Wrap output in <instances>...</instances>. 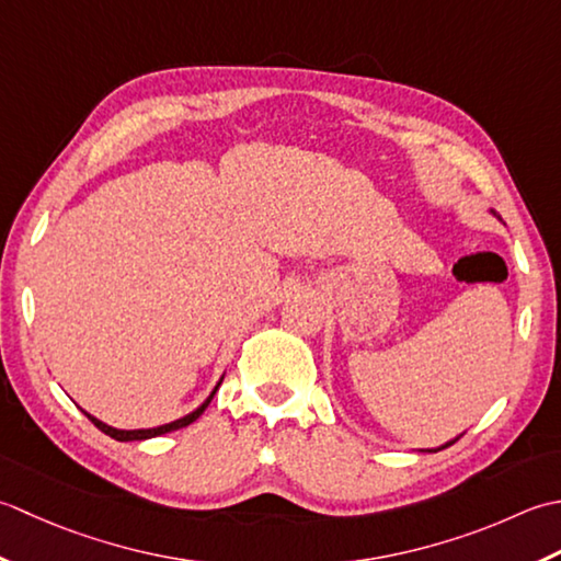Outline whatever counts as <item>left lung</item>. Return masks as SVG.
Returning a JSON list of instances; mask_svg holds the SVG:
<instances>
[{
    "instance_id": "8db88e82",
    "label": "left lung",
    "mask_w": 561,
    "mask_h": 561,
    "mask_svg": "<svg viewBox=\"0 0 561 561\" xmlns=\"http://www.w3.org/2000/svg\"><path fill=\"white\" fill-rule=\"evenodd\" d=\"M448 445H450V443H448Z\"/></svg>"
}]
</instances>
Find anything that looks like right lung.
Returning <instances> with one entry per match:
<instances>
[{"instance_id":"right-lung-1","label":"right lung","mask_w":561,"mask_h":561,"mask_svg":"<svg viewBox=\"0 0 561 561\" xmlns=\"http://www.w3.org/2000/svg\"><path fill=\"white\" fill-rule=\"evenodd\" d=\"M217 387H220V382H217ZM217 387L213 390V394L205 399V402L196 409V411H191L188 416H184V419H179V421H171V424H164V426H157V428H142V431H118V428H111V426H106L104 421H99V419H94L91 414H87V419L91 421V424H94L99 431H104L106 436H111V438H116V440H145V438H154V436H162V433H171V431H179V428H184V426H188V424H193V421H196L205 409H208V404H210V399L215 397V392H217Z\"/></svg>"}]
</instances>
